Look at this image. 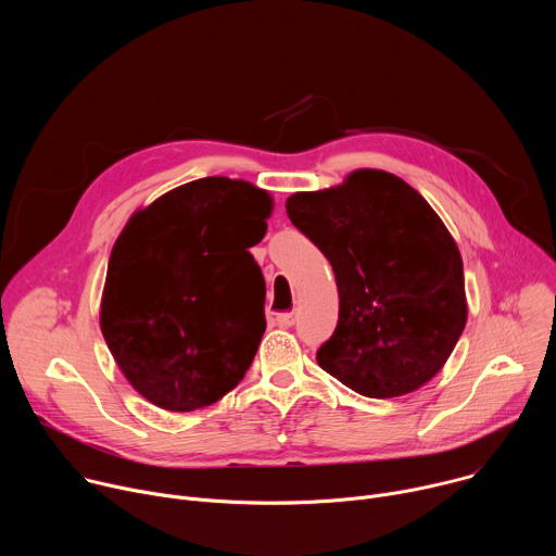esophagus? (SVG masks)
<instances>
[{
    "mask_svg": "<svg viewBox=\"0 0 556 556\" xmlns=\"http://www.w3.org/2000/svg\"><path fill=\"white\" fill-rule=\"evenodd\" d=\"M277 324L281 328H292L296 324V314L294 312H281V314H277Z\"/></svg>",
    "mask_w": 556,
    "mask_h": 556,
    "instance_id": "esophagus-1",
    "label": "esophagus"
}]
</instances>
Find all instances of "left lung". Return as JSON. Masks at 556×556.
Instances as JSON below:
<instances>
[{
	"label": "left lung",
	"mask_w": 556,
	"mask_h": 556,
	"mask_svg": "<svg viewBox=\"0 0 556 556\" xmlns=\"http://www.w3.org/2000/svg\"><path fill=\"white\" fill-rule=\"evenodd\" d=\"M286 211L337 277L339 324L319 365L367 399L431 380L464 332L466 296L459 251L429 202L361 169L341 187L294 193Z\"/></svg>",
	"instance_id": "obj_1"
}]
</instances>
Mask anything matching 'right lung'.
Masks as SVG:
<instances>
[{"label": "right lung", "mask_w": 556, "mask_h": 556, "mask_svg": "<svg viewBox=\"0 0 556 556\" xmlns=\"http://www.w3.org/2000/svg\"><path fill=\"white\" fill-rule=\"evenodd\" d=\"M270 198L202 178L138 211L112 249L101 330L125 378L167 412H195L240 382L266 330V281L251 255Z\"/></svg>", "instance_id": "1"}]
</instances>
